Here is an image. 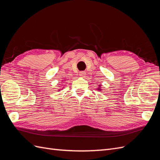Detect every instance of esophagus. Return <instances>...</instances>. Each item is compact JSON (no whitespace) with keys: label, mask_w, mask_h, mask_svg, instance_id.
I'll return each instance as SVG.
<instances>
[{"label":"esophagus","mask_w":160,"mask_h":160,"mask_svg":"<svg viewBox=\"0 0 160 160\" xmlns=\"http://www.w3.org/2000/svg\"><path fill=\"white\" fill-rule=\"evenodd\" d=\"M79 75H80L81 77H85V72L84 71H81V72H79Z\"/></svg>","instance_id":"obj_1"}]
</instances>
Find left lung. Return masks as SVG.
<instances>
[{
  "label": "left lung",
  "instance_id": "8db88e82",
  "mask_svg": "<svg viewBox=\"0 0 160 160\" xmlns=\"http://www.w3.org/2000/svg\"><path fill=\"white\" fill-rule=\"evenodd\" d=\"M99 87H100V86H99ZM99 89V90H101V89Z\"/></svg>",
  "mask_w": 160,
  "mask_h": 160
}]
</instances>
